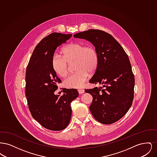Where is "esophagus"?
<instances>
[{"mask_svg": "<svg viewBox=\"0 0 157 157\" xmlns=\"http://www.w3.org/2000/svg\"><path fill=\"white\" fill-rule=\"evenodd\" d=\"M78 93L79 94H82L85 92V90H83V89H79V90H78Z\"/></svg>", "mask_w": 157, "mask_h": 157, "instance_id": "esophagus-1", "label": "esophagus"}]
</instances>
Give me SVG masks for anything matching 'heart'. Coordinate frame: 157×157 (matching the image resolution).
Wrapping results in <instances>:
<instances>
[{
	"label": "heart",
	"instance_id": "1",
	"mask_svg": "<svg viewBox=\"0 0 157 157\" xmlns=\"http://www.w3.org/2000/svg\"><path fill=\"white\" fill-rule=\"evenodd\" d=\"M63 55L57 53L53 55L52 59V67L57 75L63 77L68 73L67 62L76 59L77 71L69 75L64 81L67 88H81L87 80L90 72H94L99 63V55L92 45H84L81 43H71L62 49Z\"/></svg>",
	"mask_w": 157,
	"mask_h": 157
}]
</instances>
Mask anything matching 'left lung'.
I'll list each match as a JSON object with an SVG mask.
<instances>
[{
	"instance_id": "left-lung-1",
	"label": "left lung",
	"mask_w": 157,
	"mask_h": 157,
	"mask_svg": "<svg viewBox=\"0 0 157 157\" xmlns=\"http://www.w3.org/2000/svg\"><path fill=\"white\" fill-rule=\"evenodd\" d=\"M74 37L90 42L99 55V63L90 82L102 86L85 90L93 97L90 111L100 123L113 124L126 114L134 99V75L129 58L117 40L103 30L90 29Z\"/></svg>"
}]
</instances>
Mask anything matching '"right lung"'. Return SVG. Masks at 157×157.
<instances>
[{"mask_svg": "<svg viewBox=\"0 0 157 157\" xmlns=\"http://www.w3.org/2000/svg\"><path fill=\"white\" fill-rule=\"evenodd\" d=\"M71 37L72 34L55 32L42 39L26 68L25 95L30 113L42 127L52 131L67 127L72 115L71 103L79 95L76 89L63 88L61 96L54 94L61 81L53 69V56L56 48Z\"/></svg>", "mask_w": 157, "mask_h": 157, "instance_id": "1", "label": "right lung"}]
</instances>
